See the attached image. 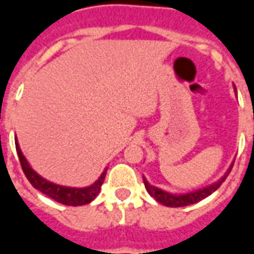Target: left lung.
Instances as JSON below:
<instances>
[{
    "mask_svg": "<svg viewBox=\"0 0 254 254\" xmlns=\"http://www.w3.org/2000/svg\"><path fill=\"white\" fill-rule=\"evenodd\" d=\"M233 165L234 163H231L230 166V169L226 171V174H224L218 182H215L212 185H208V187L202 188V189H198V190L190 191V193H185V194H173V193H169V191L162 190L159 188L154 187V185H151L145 178L144 180V185H145V189L148 191L151 196L154 197L155 200L160 204H163L166 207H187V205H190V204H196V202L201 201L202 198H205L209 194H212L213 191L216 190L220 185H222V182L227 178V176L230 174V171L233 169Z\"/></svg>",
    "mask_w": 254,
    "mask_h": 254,
    "instance_id": "1",
    "label": "left lung"
}]
</instances>
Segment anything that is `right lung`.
Masks as SVG:
<instances>
[{
  "label": "right lung",
  "mask_w": 254,
  "mask_h": 254,
  "mask_svg": "<svg viewBox=\"0 0 254 254\" xmlns=\"http://www.w3.org/2000/svg\"><path fill=\"white\" fill-rule=\"evenodd\" d=\"M16 151H17V155H19L20 165H21V169L24 171L27 180L31 182V185L38 189L39 191H42L43 194H46L53 200H56L57 202H61L64 205H72V207H77V205H84V204H88L94 200L95 197L99 194L100 188H102V184L105 181L106 177V169L102 176L96 180V181L89 185V187L85 188H69V187H63V185H57V184H53V182L47 181L43 177H41L36 171L32 170V167L30 166V163L27 162L25 156L21 152L20 149V145L17 143V138H16Z\"/></svg>",
  "instance_id": "1"
}]
</instances>
